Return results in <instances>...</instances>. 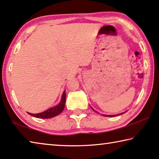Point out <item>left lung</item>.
Masks as SVG:
<instances>
[{
	"label": "left lung",
	"instance_id": "left-lung-1",
	"mask_svg": "<svg viewBox=\"0 0 159 159\" xmlns=\"http://www.w3.org/2000/svg\"><path fill=\"white\" fill-rule=\"evenodd\" d=\"M92 109H93V108H92ZM93 110H94V109H93ZM94 111H95V110H94ZM122 114H123V113H122ZM119 115H120V114H119ZM104 116H111H111H116V115H111H111H109V116H108V115H104Z\"/></svg>",
	"mask_w": 159,
	"mask_h": 159
}]
</instances>
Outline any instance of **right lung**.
<instances>
[{"instance_id": "1", "label": "right lung", "mask_w": 159, "mask_h": 159, "mask_svg": "<svg viewBox=\"0 0 159 159\" xmlns=\"http://www.w3.org/2000/svg\"><path fill=\"white\" fill-rule=\"evenodd\" d=\"M65 102H66V93L65 90L64 91L61 96V99L60 103H59L57 106L50 108L49 109L46 110L42 113H39V114H31V113H28L29 115L34 116L36 118H50L52 117H55L61 113L64 109V106H65Z\"/></svg>"}]
</instances>
